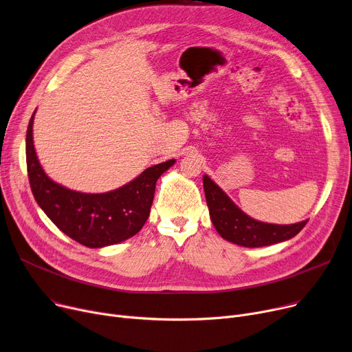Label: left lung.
Wrapping results in <instances>:
<instances>
[{"label":"left lung","instance_id":"obj_1","mask_svg":"<svg viewBox=\"0 0 352 352\" xmlns=\"http://www.w3.org/2000/svg\"><path fill=\"white\" fill-rule=\"evenodd\" d=\"M204 191L210 221L217 232L228 241L245 248H262L294 238L307 221L292 225H276L256 221L238 208L219 186L204 175Z\"/></svg>","mask_w":352,"mask_h":352}]
</instances>
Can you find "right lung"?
I'll use <instances>...</instances> for the list:
<instances>
[{
    "label": "right lung",
    "instance_id": "1",
    "mask_svg": "<svg viewBox=\"0 0 352 352\" xmlns=\"http://www.w3.org/2000/svg\"><path fill=\"white\" fill-rule=\"evenodd\" d=\"M31 117L27 130V168L31 190L41 209L63 233L87 248L120 243L143 228L150 215L157 179L175 160L157 164L120 188L103 194L69 190L41 167L34 147Z\"/></svg>",
    "mask_w": 352,
    "mask_h": 352
}]
</instances>
